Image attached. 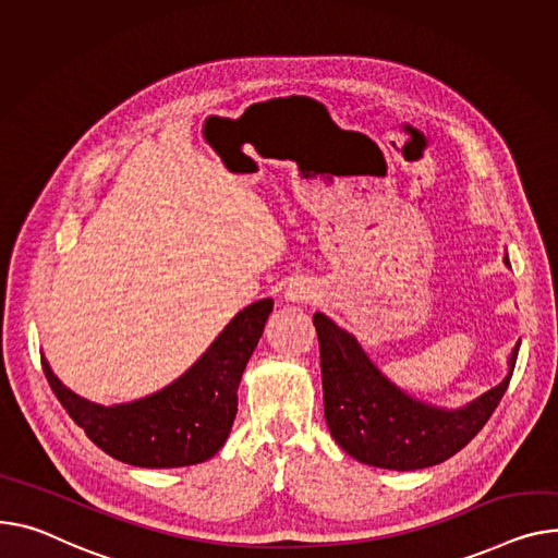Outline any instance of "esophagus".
I'll list each match as a JSON object with an SVG mask.
<instances>
[{
    "instance_id": "1",
    "label": "esophagus",
    "mask_w": 558,
    "mask_h": 558,
    "mask_svg": "<svg viewBox=\"0 0 558 558\" xmlns=\"http://www.w3.org/2000/svg\"><path fill=\"white\" fill-rule=\"evenodd\" d=\"M287 295H289L291 301H310V299H312V291H310V287H305V284H291L289 291H287Z\"/></svg>"
}]
</instances>
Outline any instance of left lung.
Wrapping results in <instances>:
<instances>
[{
    "label": "left lung",
    "instance_id": "obj_1",
    "mask_svg": "<svg viewBox=\"0 0 558 558\" xmlns=\"http://www.w3.org/2000/svg\"><path fill=\"white\" fill-rule=\"evenodd\" d=\"M320 348L325 422L331 437L354 460L392 471H415L439 464L462 451L482 430L500 403L515 365V343L509 375L460 411L415 401L397 390L367 361L354 337L314 314Z\"/></svg>",
    "mask_w": 558,
    "mask_h": 558
}]
</instances>
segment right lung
Here are the masks:
<instances>
[{
	"mask_svg": "<svg viewBox=\"0 0 558 558\" xmlns=\"http://www.w3.org/2000/svg\"><path fill=\"white\" fill-rule=\"evenodd\" d=\"M271 310V299L242 310L189 373L132 403H89L66 390L45 359L43 369L69 417L107 456L143 469L199 464L225 447L238 413L242 373Z\"/></svg>",
	"mask_w": 558,
	"mask_h": 558,
	"instance_id": "obj_1",
	"label": "right lung"
}]
</instances>
